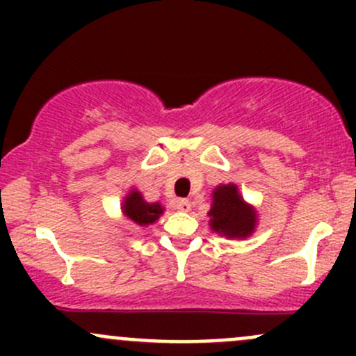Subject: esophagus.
<instances>
[{
    "mask_svg": "<svg viewBox=\"0 0 356 356\" xmlns=\"http://www.w3.org/2000/svg\"><path fill=\"white\" fill-rule=\"evenodd\" d=\"M177 210L189 211V210H191V201H189V200H179L177 201Z\"/></svg>",
    "mask_w": 356,
    "mask_h": 356,
    "instance_id": "esophagus-1",
    "label": "esophagus"
}]
</instances>
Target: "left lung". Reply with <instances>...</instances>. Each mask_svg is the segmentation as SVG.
Wrapping results in <instances>:
<instances>
[{"instance_id": "8db88e82", "label": "left lung", "mask_w": 356, "mask_h": 356, "mask_svg": "<svg viewBox=\"0 0 356 356\" xmlns=\"http://www.w3.org/2000/svg\"><path fill=\"white\" fill-rule=\"evenodd\" d=\"M208 211L210 227L225 238H248L257 227V211L245 203L236 184H220L213 189Z\"/></svg>"}]
</instances>
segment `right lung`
I'll use <instances>...</instances> for the list:
<instances>
[{
  "mask_svg": "<svg viewBox=\"0 0 356 356\" xmlns=\"http://www.w3.org/2000/svg\"><path fill=\"white\" fill-rule=\"evenodd\" d=\"M122 211L127 218H131L138 225H149L160 218L163 213V208L160 203H148L143 195L136 189H131L129 195L124 198L122 203Z\"/></svg>",
  "mask_w": 356,
  "mask_h": 356,
  "instance_id": "add662e5",
  "label": "right lung"
}]
</instances>
